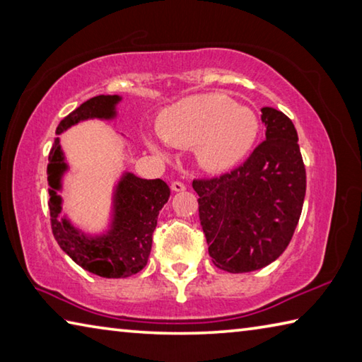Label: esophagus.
Returning <instances> with one entry per match:
<instances>
[{
    "label": "esophagus",
    "mask_w": 362,
    "mask_h": 362,
    "mask_svg": "<svg viewBox=\"0 0 362 362\" xmlns=\"http://www.w3.org/2000/svg\"><path fill=\"white\" fill-rule=\"evenodd\" d=\"M170 188H173L174 192H183V189H187L185 183H182V182H179V180H174L173 183H170Z\"/></svg>",
    "instance_id": "esophagus-1"
}]
</instances>
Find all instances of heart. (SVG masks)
Segmentation results:
<instances>
[{
	"mask_svg": "<svg viewBox=\"0 0 362 362\" xmlns=\"http://www.w3.org/2000/svg\"><path fill=\"white\" fill-rule=\"evenodd\" d=\"M259 119L247 107L223 94H196L164 110L158 131L168 144L182 148L196 146L199 164L209 170L230 169L246 158L259 136ZM148 145L158 155L168 151L156 140Z\"/></svg>",
	"mask_w": 362,
	"mask_h": 362,
	"instance_id": "obj_1",
	"label": "heart"
}]
</instances>
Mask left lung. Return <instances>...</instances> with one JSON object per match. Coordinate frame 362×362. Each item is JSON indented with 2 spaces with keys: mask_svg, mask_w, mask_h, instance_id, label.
<instances>
[{
  "mask_svg": "<svg viewBox=\"0 0 362 362\" xmlns=\"http://www.w3.org/2000/svg\"><path fill=\"white\" fill-rule=\"evenodd\" d=\"M265 140L240 168L193 180L199 220L214 265L249 273L284 252L302 214L306 174L293 122L262 108Z\"/></svg>",
  "mask_w": 362,
  "mask_h": 362,
  "instance_id": "8db88e82",
  "label": "left lung"
}]
</instances>
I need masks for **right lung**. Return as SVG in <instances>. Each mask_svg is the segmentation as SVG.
<instances>
[{"instance_id": "obj_1", "label": "right lung", "mask_w": 362, "mask_h": 362, "mask_svg": "<svg viewBox=\"0 0 362 362\" xmlns=\"http://www.w3.org/2000/svg\"><path fill=\"white\" fill-rule=\"evenodd\" d=\"M119 95H97L86 100L65 116L56 134L86 119H113ZM69 170L60 146V139H54L49 151L47 183L51 226L60 249L78 263L102 278H127L139 273L148 262L153 231L158 214L168 203L170 189L161 179L146 180L124 173L113 192V214L108 230L100 235H88L76 228L62 212V177Z\"/></svg>"}]
</instances>
